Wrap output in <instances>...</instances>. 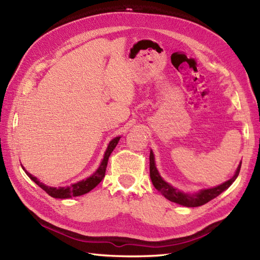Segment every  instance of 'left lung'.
I'll list each match as a JSON object with an SVG mask.
<instances>
[{"label":"left lung","instance_id":"obj_1","mask_svg":"<svg viewBox=\"0 0 260 260\" xmlns=\"http://www.w3.org/2000/svg\"><path fill=\"white\" fill-rule=\"evenodd\" d=\"M240 168H241V162L238 165L236 174L230 180L224 182V183L215 187H212V189L202 190L199 193H197V194L191 196V194H186V193H182L181 191L174 189L172 185L167 183V182L159 176L155 167V162H154L153 152L151 151L150 153V176H151L153 185L155 186V189L161 192L162 194L168 199V200L179 203L181 206H184V207H200L209 202L210 200H212V199L217 198L220 193H222L224 190H227L228 187L233 184V182L237 179V176L239 175Z\"/></svg>","mask_w":260,"mask_h":260}]
</instances>
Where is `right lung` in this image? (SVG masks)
I'll return each mask as SVG.
<instances>
[{
  "mask_svg": "<svg viewBox=\"0 0 260 260\" xmlns=\"http://www.w3.org/2000/svg\"><path fill=\"white\" fill-rule=\"evenodd\" d=\"M120 137H115V139L109 143V145L107 147L106 152H105V155L103 158V162L99 165L98 170L96 171L95 173H93L89 178L86 179V180H82L78 183H75V184H71L70 186L67 187H51V186H47L43 183H41L40 181H39L36 176L31 175L30 173H27L25 171V173L27 174V176L37 183L39 186L41 187L42 190H45L49 196L52 197V198H57V199H67V198H71V197H78V196H82L85 194V193H88L89 191H91L93 187H96L99 183H101L102 180L105 178V173H106V168H107V163H108V158L110 156V154L114 151V148L117 145V143L119 141Z\"/></svg>",
  "mask_w": 260,
  "mask_h": 260,
  "instance_id": "1",
  "label": "right lung"
}]
</instances>
